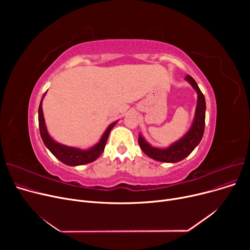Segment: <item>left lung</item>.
Here are the masks:
<instances>
[{
	"mask_svg": "<svg viewBox=\"0 0 250 250\" xmlns=\"http://www.w3.org/2000/svg\"><path fill=\"white\" fill-rule=\"evenodd\" d=\"M186 79L191 84L193 89L196 91V93H198V104H196L193 124L185 137L167 149L153 148L144 140L141 135H139V145L142 151L154 160L167 163H175L181 161L186 157H188L194 150V148L199 145L204 136L206 120L205 96L191 76L187 75Z\"/></svg>",
	"mask_w": 250,
	"mask_h": 250,
	"instance_id": "1",
	"label": "left lung"
}]
</instances>
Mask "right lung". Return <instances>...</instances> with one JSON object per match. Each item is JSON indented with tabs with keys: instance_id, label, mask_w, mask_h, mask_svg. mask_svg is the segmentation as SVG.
Masks as SVG:
<instances>
[{
	"instance_id": "add662e5",
	"label": "right lung",
	"mask_w": 250,
	"mask_h": 250,
	"mask_svg": "<svg viewBox=\"0 0 250 250\" xmlns=\"http://www.w3.org/2000/svg\"><path fill=\"white\" fill-rule=\"evenodd\" d=\"M38 124H39V132H41L42 139L46 148L52 153V155L57 157L61 162L69 166L83 165V164L91 163L94 160H96L104 151L110 130L115 125V123H113L107 127V129L105 130L104 135L102 136L100 142L96 146H94L93 148H91L89 150H80L77 148H72V147L62 145V144L55 142L49 137L46 130L45 124H44L42 101H41V104H39V108H38Z\"/></svg>"
}]
</instances>
